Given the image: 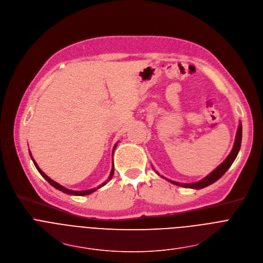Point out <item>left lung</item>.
<instances>
[{
  "label": "left lung",
  "instance_id": "8db88e82",
  "mask_svg": "<svg viewBox=\"0 0 263 263\" xmlns=\"http://www.w3.org/2000/svg\"><path fill=\"white\" fill-rule=\"evenodd\" d=\"M240 143H241V124H239L237 132H236V137H235V141H234V145L233 148L231 151V153L229 154V156L226 158V160L219 166L217 167L212 173H210L206 178H204L203 180L197 182V183H193V184H182V183H177L168 180L170 183L180 186V187H185V188H192V189H202L206 186H210L211 184L215 183L216 181H218L223 174L228 170V168L232 165L233 161L235 160L238 151L240 148Z\"/></svg>",
  "mask_w": 263,
  "mask_h": 263
}]
</instances>
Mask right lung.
<instances>
[{"label": "right lung", "mask_w": 263, "mask_h": 263, "mask_svg": "<svg viewBox=\"0 0 263 263\" xmlns=\"http://www.w3.org/2000/svg\"><path fill=\"white\" fill-rule=\"evenodd\" d=\"M116 146L117 145H115V148H114V152H115V149H116ZM112 152V153H114ZM30 155H31V152H30ZM31 158H32V160H33V162H34V164H35V166H36V168L38 169V171L40 172V174L41 176L52 186V187H54L55 189H58V190H60V191H62V192H64V193H67V194H71V195H78V196H83V195H89V194H91V193H93V192H95L97 189H99V188H101L102 186H104L105 184H106V182L105 183H103L101 186H99V187H97V188H93V189H90V190H85V191H72V190H68V189H66V188H64V187H62L61 185H59L58 183H55V182H53L51 179H49L46 174L38 167V165H37V163L35 162V160L33 159V157H32V155H31ZM114 171H115V168H114V166H112V169H111V172H110V176H109V178H108V180L107 181H110L111 180V178H112V176H114Z\"/></svg>", "instance_id": "right-lung-1"}]
</instances>
